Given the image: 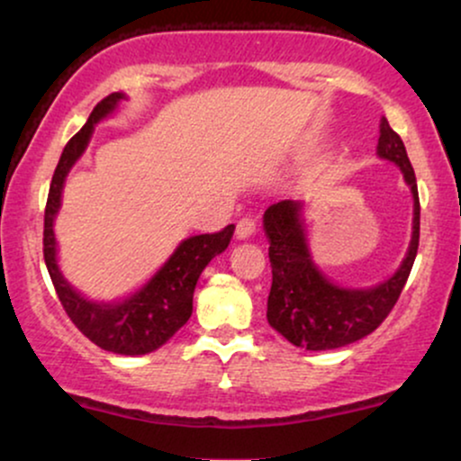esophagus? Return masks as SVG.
I'll return each instance as SVG.
<instances>
[{"mask_svg": "<svg viewBox=\"0 0 461 461\" xmlns=\"http://www.w3.org/2000/svg\"><path fill=\"white\" fill-rule=\"evenodd\" d=\"M256 234V221L251 219V216H245V219H240L236 223V238H240V240H245V238H251Z\"/></svg>", "mask_w": 461, "mask_h": 461, "instance_id": "1", "label": "esophagus"}]
</instances>
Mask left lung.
<instances>
[{"instance_id":"left-lung-1","label":"left lung","mask_w":461,"mask_h":461,"mask_svg":"<svg viewBox=\"0 0 461 461\" xmlns=\"http://www.w3.org/2000/svg\"><path fill=\"white\" fill-rule=\"evenodd\" d=\"M379 158L394 162L403 173L414 197V225L407 253L396 273L373 288H342L331 284L312 262L303 234V203L284 199L268 205L264 212V231L268 242V260L273 268L267 319L294 347L308 351H327L351 345L377 330L394 308L401 290L414 267L420 238V201L414 168L407 158L401 136L382 119L379 125Z\"/></svg>"}]
</instances>
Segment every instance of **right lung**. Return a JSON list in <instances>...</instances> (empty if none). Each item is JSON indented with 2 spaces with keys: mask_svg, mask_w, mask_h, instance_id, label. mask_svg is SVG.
I'll return each instance as SVG.
<instances>
[{
  "mask_svg": "<svg viewBox=\"0 0 461 461\" xmlns=\"http://www.w3.org/2000/svg\"><path fill=\"white\" fill-rule=\"evenodd\" d=\"M121 99H125L123 93L104 97L93 108L86 125L67 142L54 177H51L50 194H47L43 253L58 299L73 325L104 351L119 353V356H145L160 348L179 327L186 325L193 314V293L199 275L214 256L223 253L230 245L234 225H227L216 234H199L182 240L149 282L136 290L131 297L116 301V303L91 301L68 285L58 268L54 236V219L60 210L62 186L71 167L86 149L95 123L113 113Z\"/></svg>",
  "mask_w": 461,
  "mask_h": 461,
  "instance_id": "add662e5",
  "label": "right lung"
}]
</instances>
